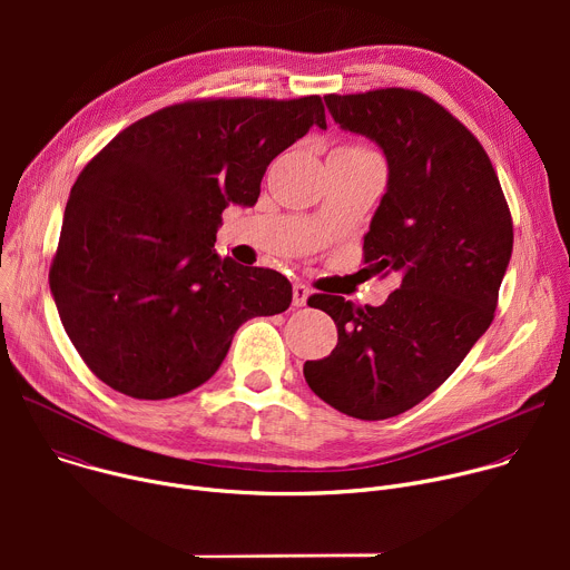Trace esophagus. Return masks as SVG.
Returning a JSON list of instances; mask_svg holds the SVG:
<instances>
[{
  "mask_svg": "<svg viewBox=\"0 0 570 570\" xmlns=\"http://www.w3.org/2000/svg\"><path fill=\"white\" fill-rule=\"evenodd\" d=\"M308 295H311V291L306 284H293V304L295 306H306Z\"/></svg>",
  "mask_w": 570,
  "mask_h": 570,
  "instance_id": "obj_1",
  "label": "esophagus"
}]
</instances>
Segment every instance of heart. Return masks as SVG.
<instances>
[{
    "mask_svg": "<svg viewBox=\"0 0 570 570\" xmlns=\"http://www.w3.org/2000/svg\"><path fill=\"white\" fill-rule=\"evenodd\" d=\"M343 148H350V150H363L361 146H343Z\"/></svg>",
    "mask_w": 570,
    "mask_h": 570,
    "instance_id": "obj_1",
    "label": "heart"
}]
</instances>
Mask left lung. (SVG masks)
Segmentation results:
<instances>
[{
  "instance_id": "8db88e82",
  "label": "left lung",
  "mask_w": 570,
  "mask_h": 570,
  "mask_svg": "<svg viewBox=\"0 0 570 570\" xmlns=\"http://www.w3.org/2000/svg\"><path fill=\"white\" fill-rule=\"evenodd\" d=\"M341 128L376 141L387 191L363 240L376 275L399 273L381 306L315 293L336 350L304 363L308 387L367 422L396 417L435 392L487 332L512 257V214L490 155L444 106L417 90L324 97Z\"/></svg>"
}]
</instances>
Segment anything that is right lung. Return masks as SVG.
I'll return each mask as SVG.
<instances>
[{
    "instance_id": "1",
    "label": "right lung",
    "mask_w": 570,
    "mask_h": 570,
    "mask_svg": "<svg viewBox=\"0 0 570 570\" xmlns=\"http://www.w3.org/2000/svg\"><path fill=\"white\" fill-rule=\"evenodd\" d=\"M327 128L317 95L196 99L121 130L71 187L49 271L86 365L132 399L185 394L220 367L243 322L293 299L271 268L214 253L223 209L253 207L271 161Z\"/></svg>"
}]
</instances>
